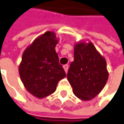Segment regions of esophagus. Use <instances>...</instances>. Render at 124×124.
<instances>
[{
  "label": "esophagus",
  "mask_w": 124,
  "mask_h": 124,
  "mask_svg": "<svg viewBox=\"0 0 124 124\" xmlns=\"http://www.w3.org/2000/svg\"><path fill=\"white\" fill-rule=\"evenodd\" d=\"M63 67H64V69L65 72L67 73V72L68 71V69H69V65H68V64H64V65L63 66Z\"/></svg>",
  "instance_id": "34e87169"
}]
</instances>
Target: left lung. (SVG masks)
I'll return each mask as SVG.
<instances>
[{
  "label": "left lung",
  "mask_w": 124,
  "mask_h": 124,
  "mask_svg": "<svg viewBox=\"0 0 124 124\" xmlns=\"http://www.w3.org/2000/svg\"><path fill=\"white\" fill-rule=\"evenodd\" d=\"M74 56L67 79L77 98L89 100L98 95L107 81V62L91 42L77 43Z\"/></svg>",
  "instance_id": "1"
}]
</instances>
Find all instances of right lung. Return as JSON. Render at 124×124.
I'll return each mask as SVG.
<instances>
[{
  "mask_svg": "<svg viewBox=\"0 0 124 124\" xmlns=\"http://www.w3.org/2000/svg\"><path fill=\"white\" fill-rule=\"evenodd\" d=\"M57 43L55 33L47 31L23 53L19 76L26 89L38 98L53 93L59 81L66 77L55 51Z\"/></svg>",
  "mask_w": 124,
  "mask_h": 124,
  "instance_id": "obj_1",
  "label": "right lung"
}]
</instances>
